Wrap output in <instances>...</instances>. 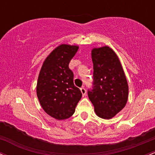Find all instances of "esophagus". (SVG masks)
<instances>
[{"label": "esophagus", "instance_id": "esophagus-1", "mask_svg": "<svg viewBox=\"0 0 155 155\" xmlns=\"http://www.w3.org/2000/svg\"><path fill=\"white\" fill-rule=\"evenodd\" d=\"M80 91H81V94H82V96H84V95H85V93H86V90H85V88H84V87H81V89H80Z\"/></svg>", "mask_w": 155, "mask_h": 155}]
</instances>
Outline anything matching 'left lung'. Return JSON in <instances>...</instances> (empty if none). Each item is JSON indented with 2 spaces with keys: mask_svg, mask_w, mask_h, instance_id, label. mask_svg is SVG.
<instances>
[{
  "mask_svg": "<svg viewBox=\"0 0 155 155\" xmlns=\"http://www.w3.org/2000/svg\"><path fill=\"white\" fill-rule=\"evenodd\" d=\"M93 89L88 97L99 118H113L124 107L128 100L129 86L118 57L111 48H94Z\"/></svg>",
  "mask_w": 155,
  "mask_h": 155,
  "instance_id": "8db88e82",
  "label": "left lung"
}]
</instances>
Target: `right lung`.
<instances>
[{"instance_id": "add662e5", "label": "right lung", "mask_w": 155, "mask_h": 155, "mask_svg": "<svg viewBox=\"0 0 155 155\" xmlns=\"http://www.w3.org/2000/svg\"><path fill=\"white\" fill-rule=\"evenodd\" d=\"M78 49V45H59L46 57L39 74L37 98L44 111L57 120L70 118L82 96L68 67Z\"/></svg>"}]
</instances>
